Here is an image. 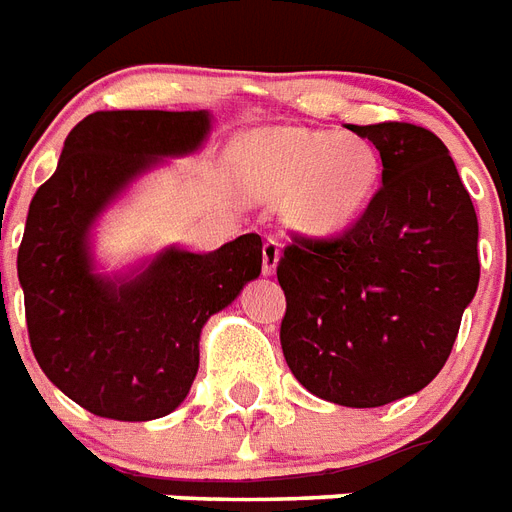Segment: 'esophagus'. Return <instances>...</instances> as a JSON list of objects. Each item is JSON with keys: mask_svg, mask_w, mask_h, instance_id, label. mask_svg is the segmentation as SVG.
I'll use <instances>...</instances> for the list:
<instances>
[{"mask_svg": "<svg viewBox=\"0 0 512 512\" xmlns=\"http://www.w3.org/2000/svg\"><path fill=\"white\" fill-rule=\"evenodd\" d=\"M277 261H280V243H277L275 237H267L264 248H261V269H264V275H275Z\"/></svg>", "mask_w": 512, "mask_h": 512, "instance_id": "34e87169", "label": "esophagus"}]
</instances>
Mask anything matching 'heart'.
I'll return each instance as SVG.
<instances>
[{"label":"heart","mask_w":512,"mask_h":512,"mask_svg":"<svg viewBox=\"0 0 512 512\" xmlns=\"http://www.w3.org/2000/svg\"><path fill=\"white\" fill-rule=\"evenodd\" d=\"M237 174L259 198H293L290 216L309 232L351 222L378 190L380 155L367 140L312 129H261L237 145Z\"/></svg>","instance_id":"heart-1"}]
</instances>
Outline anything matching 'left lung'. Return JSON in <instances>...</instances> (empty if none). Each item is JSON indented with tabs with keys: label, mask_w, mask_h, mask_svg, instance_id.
<instances>
[{
	"label": "left lung",
	"mask_w": 512,
	"mask_h": 512,
	"mask_svg": "<svg viewBox=\"0 0 512 512\" xmlns=\"http://www.w3.org/2000/svg\"><path fill=\"white\" fill-rule=\"evenodd\" d=\"M378 147L383 185L335 237L282 251L280 343L306 391L383 407L431 383L478 288V219L447 145L415 124L349 126Z\"/></svg>",
	"instance_id": "1"
}]
</instances>
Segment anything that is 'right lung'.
Segmentation results:
<instances>
[{
  "mask_svg": "<svg viewBox=\"0 0 512 512\" xmlns=\"http://www.w3.org/2000/svg\"><path fill=\"white\" fill-rule=\"evenodd\" d=\"M208 110H100L65 137L18 251L34 357L68 399L110 420L177 410L198 375L200 330L261 275V237L211 253L163 248L129 275L94 269L97 216L163 158L198 150Z\"/></svg>",
  "mask_w": 512,
  "mask_h": 512,
  "instance_id": "obj_1",
  "label": "right lung"
}]
</instances>
